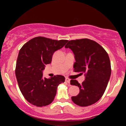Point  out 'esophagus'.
Returning a JSON list of instances; mask_svg holds the SVG:
<instances>
[{
  "mask_svg": "<svg viewBox=\"0 0 126 126\" xmlns=\"http://www.w3.org/2000/svg\"><path fill=\"white\" fill-rule=\"evenodd\" d=\"M70 79H69L68 78H66V82H67V83H70Z\"/></svg>",
  "mask_w": 126,
  "mask_h": 126,
  "instance_id": "obj_1",
  "label": "esophagus"
}]
</instances>
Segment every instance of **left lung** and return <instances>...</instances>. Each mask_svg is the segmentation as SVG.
Wrapping results in <instances>:
<instances>
[{"label":"left lung","instance_id":"8db88e82","mask_svg":"<svg viewBox=\"0 0 126 126\" xmlns=\"http://www.w3.org/2000/svg\"><path fill=\"white\" fill-rule=\"evenodd\" d=\"M65 48L75 55V72L85 73V80L80 84L76 80L70 84L79 88V93L72 96L75 104L87 107L95 104L104 93L111 73L109 56L102 46L87 38L69 41Z\"/></svg>","mask_w":126,"mask_h":126}]
</instances>
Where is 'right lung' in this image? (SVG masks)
Wrapping results in <instances>:
<instances>
[{
  "label": "right lung",
  "mask_w": 126,
  "mask_h": 126,
  "mask_svg": "<svg viewBox=\"0 0 126 126\" xmlns=\"http://www.w3.org/2000/svg\"><path fill=\"white\" fill-rule=\"evenodd\" d=\"M67 40L37 37L25 43L19 52L15 69L19 88L28 102L37 107L53 102L57 86L64 82L62 75L47 79L43 77L46 64L51 62L54 53L64 47Z\"/></svg>",
  "instance_id": "right-lung-1"
}]
</instances>
